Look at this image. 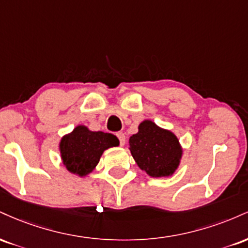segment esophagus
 I'll return each mask as SVG.
<instances>
[{"label": "esophagus", "instance_id": "obj_1", "mask_svg": "<svg viewBox=\"0 0 248 248\" xmlns=\"http://www.w3.org/2000/svg\"><path fill=\"white\" fill-rule=\"evenodd\" d=\"M116 136H118L119 141H120V146H124V144L126 143V135H124V133L119 132V133H116Z\"/></svg>", "mask_w": 248, "mask_h": 248}]
</instances>
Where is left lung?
<instances>
[{
	"instance_id": "8db88e82",
	"label": "left lung",
	"mask_w": 248,
	"mask_h": 248,
	"mask_svg": "<svg viewBox=\"0 0 248 248\" xmlns=\"http://www.w3.org/2000/svg\"><path fill=\"white\" fill-rule=\"evenodd\" d=\"M129 149L138 166L152 177L172 175L182 156L179 142L171 132L146 120L129 139Z\"/></svg>"
}]
</instances>
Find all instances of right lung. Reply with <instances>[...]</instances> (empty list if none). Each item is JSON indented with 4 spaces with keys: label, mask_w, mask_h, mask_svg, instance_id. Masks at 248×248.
Here are the masks:
<instances>
[{
    "label": "right lung",
    "mask_w": 248,
    "mask_h": 248,
    "mask_svg": "<svg viewBox=\"0 0 248 248\" xmlns=\"http://www.w3.org/2000/svg\"><path fill=\"white\" fill-rule=\"evenodd\" d=\"M119 146L115 135L104 132H91L78 126L61 141V154L64 166L70 172L85 176L99 163L104 150Z\"/></svg>",
    "instance_id": "add662e5"
}]
</instances>
